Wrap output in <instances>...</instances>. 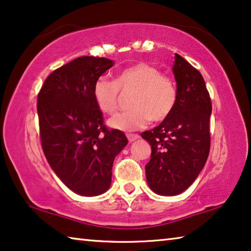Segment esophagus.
<instances>
[{"mask_svg": "<svg viewBox=\"0 0 251 251\" xmlns=\"http://www.w3.org/2000/svg\"><path fill=\"white\" fill-rule=\"evenodd\" d=\"M126 136H127V138H128L129 143H133L136 141V139L139 138V135H137V134H127Z\"/></svg>", "mask_w": 251, "mask_h": 251, "instance_id": "obj_1", "label": "esophagus"}]
</instances>
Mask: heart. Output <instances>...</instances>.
<instances>
[{"mask_svg":"<svg viewBox=\"0 0 251 251\" xmlns=\"http://www.w3.org/2000/svg\"><path fill=\"white\" fill-rule=\"evenodd\" d=\"M120 91L131 93L130 109L110 117L114 129L133 131L144 128L150 122H163L171 116L177 104L178 93L174 80L157 67L138 63L117 73L115 80L99 77L93 85V97L100 112L112 114L120 103Z\"/></svg>","mask_w":251,"mask_h":251,"instance_id":"1","label":"heart"}]
</instances>
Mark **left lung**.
Here are the masks:
<instances>
[{
  "instance_id": "obj_1",
  "label": "left lung",
  "mask_w": 251,
  "mask_h": 251,
  "mask_svg": "<svg viewBox=\"0 0 251 251\" xmlns=\"http://www.w3.org/2000/svg\"><path fill=\"white\" fill-rule=\"evenodd\" d=\"M173 72L178 99L171 116L143 131L151 146L145 166L147 184L161 196L185 192L205 166L210 148L211 101L201 74L175 54Z\"/></svg>"
}]
</instances>
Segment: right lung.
<instances>
[{
  "label": "right lung",
  "mask_w": 251,
  "mask_h": 251,
  "mask_svg": "<svg viewBox=\"0 0 251 251\" xmlns=\"http://www.w3.org/2000/svg\"><path fill=\"white\" fill-rule=\"evenodd\" d=\"M114 61L80 56L50 74L37 96L44 155L63 184L80 196H99L112 182L115 157L128 141L104 125L93 85Z\"/></svg>",
  "instance_id": "right-lung-1"
}]
</instances>
